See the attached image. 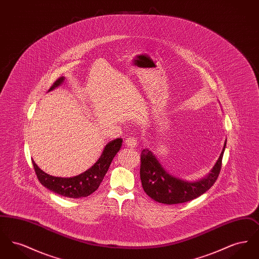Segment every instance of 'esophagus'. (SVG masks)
Masks as SVG:
<instances>
[{
  "instance_id": "1",
  "label": "esophagus",
  "mask_w": 259,
  "mask_h": 259,
  "mask_svg": "<svg viewBox=\"0 0 259 259\" xmlns=\"http://www.w3.org/2000/svg\"><path fill=\"white\" fill-rule=\"evenodd\" d=\"M125 145L129 148H136L138 146V140L134 137H128L125 139Z\"/></svg>"
}]
</instances>
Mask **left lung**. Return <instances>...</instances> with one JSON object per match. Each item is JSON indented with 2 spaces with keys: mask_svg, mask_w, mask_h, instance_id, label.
<instances>
[{
  "mask_svg": "<svg viewBox=\"0 0 259 259\" xmlns=\"http://www.w3.org/2000/svg\"><path fill=\"white\" fill-rule=\"evenodd\" d=\"M225 146L226 141L219 160L209 175L193 183L185 182L169 175L162 168L150 150L143 149L141 153L140 177L145 192L156 202L168 205L181 204L199 197L208 191L218 180L222 169Z\"/></svg>",
  "mask_w": 259,
  "mask_h": 259,
  "instance_id": "8db88e82",
  "label": "left lung"
}]
</instances>
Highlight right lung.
Masks as SVG:
<instances>
[{"instance_id":"add662e5","label":"right lung","mask_w":259,"mask_h":259,"mask_svg":"<svg viewBox=\"0 0 259 259\" xmlns=\"http://www.w3.org/2000/svg\"><path fill=\"white\" fill-rule=\"evenodd\" d=\"M65 77H59L50 87V91L59 87ZM122 139L118 138L110 142L102 152L99 160L87 171L73 178L53 177L41 171L32 160L37 180L52 192L69 198L87 197L98 189L105 175L108 172L111 161L121 148Z\"/></svg>"}]
</instances>
